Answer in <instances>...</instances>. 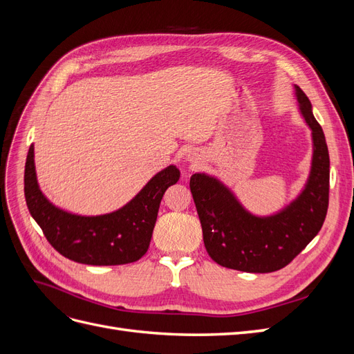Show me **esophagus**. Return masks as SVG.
I'll return each instance as SVG.
<instances>
[{
    "label": "esophagus",
    "instance_id": "esophagus-1",
    "mask_svg": "<svg viewBox=\"0 0 354 354\" xmlns=\"http://www.w3.org/2000/svg\"><path fill=\"white\" fill-rule=\"evenodd\" d=\"M190 160H192V162H194V164H198V158H195V156H190Z\"/></svg>",
    "mask_w": 354,
    "mask_h": 354
}]
</instances>
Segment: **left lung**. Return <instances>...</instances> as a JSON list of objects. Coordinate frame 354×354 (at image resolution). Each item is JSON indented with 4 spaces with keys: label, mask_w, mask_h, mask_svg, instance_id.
<instances>
[{
    "label": "left lung",
    "mask_w": 354,
    "mask_h": 354,
    "mask_svg": "<svg viewBox=\"0 0 354 354\" xmlns=\"http://www.w3.org/2000/svg\"><path fill=\"white\" fill-rule=\"evenodd\" d=\"M299 112L312 130V168L304 189L272 216L246 211L233 192L216 177H190L207 252L217 264L248 273H270L288 266L319 233L329 202V153L322 127L304 91L294 85Z\"/></svg>",
    "instance_id": "8db88e82"
}]
</instances>
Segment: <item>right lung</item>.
<instances>
[{"label": "right lung", "instance_id": "right-lung-1", "mask_svg": "<svg viewBox=\"0 0 354 354\" xmlns=\"http://www.w3.org/2000/svg\"><path fill=\"white\" fill-rule=\"evenodd\" d=\"M178 178V168L169 165L149 180L122 208L103 216H77L55 207L42 195L32 145L25 165V198L30 216L63 257L81 264L118 266L140 260L146 254L160 199Z\"/></svg>", "mask_w": 354, "mask_h": 354}]
</instances>
